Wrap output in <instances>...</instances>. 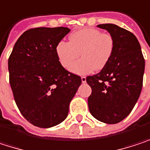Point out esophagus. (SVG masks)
<instances>
[{"label": "esophagus", "instance_id": "esophagus-1", "mask_svg": "<svg viewBox=\"0 0 150 150\" xmlns=\"http://www.w3.org/2000/svg\"><path fill=\"white\" fill-rule=\"evenodd\" d=\"M81 81H82V83H85L86 82V78L85 77H81Z\"/></svg>", "mask_w": 150, "mask_h": 150}]
</instances>
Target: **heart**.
<instances>
[{
  "label": "heart",
  "mask_w": 150,
  "mask_h": 150,
  "mask_svg": "<svg viewBox=\"0 0 150 150\" xmlns=\"http://www.w3.org/2000/svg\"><path fill=\"white\" fill-rule=\"evenodd\" d=\"M111 35L97 28H87L76 31L69 36V42L59 41L55 48L57 59L68 69L79 55L82 59L75 62L70 71L77 75H87L95 69L101 70L110 61L114 52Z\"/></svg>",
  "instance_id": "b5f03b06"
}]
</instances>
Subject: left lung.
<instances>
[{"mask_svg":"<svg viewBox=\"0 0 150 150\" xmlns=\"http://www.w3.org/2000/svg\"><path fill=\"white\" fill-rule=\"evenodd\" d=\"M114 40V52L100 72L88 76L91 114L98 121L114 124L131 112L142 87L145 61L137 37L115 24H101Z\"/></svg>","mask_w":150,"mask_h":150,"instance_id":"left-lung-1","label":"left lung"}]
</instances>
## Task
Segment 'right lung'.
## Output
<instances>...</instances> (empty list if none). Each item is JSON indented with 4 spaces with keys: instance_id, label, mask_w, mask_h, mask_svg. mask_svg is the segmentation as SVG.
<instances>
[{
    "instance_id": "add662e5",
    "label": "right lung",
    "mask_w": 150,
    "mask_h": 150,
    "mask_svg": "<svg viewBox=\"0 0 150 150\" xmlns=\"http://www.w3.org/2000/svg\"><path fill=\"white\" fill-rule=\"evenodd\" d=\"M71 30L29 29L18 39L8 59L9 83L22 116L40 128H51L66 118L81 78L59 64L55 48Z\"/></svg>"
}]
</instances>
